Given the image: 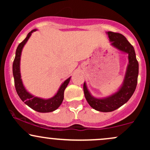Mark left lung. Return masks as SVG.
<instances>
[{
	"instance_id": "8db88e82",
	"label": "left lung",
	"mask_w": 150,
	"mask_h": 150,
	"mask_svg": "<svg viewBox=\"0 0 150 150\" xmlns=\"http://www.w3.org/2000/svg\"><path fill=\"white\" fill-rule=\"evenodd\" d=\"M111 45L120 51L128 54L129 63L127 67L123 85L118 92L104 99H97L92 97L84 82L83 89L85 97L91 107L101 112H111L114 111L128 101L132 97L136 89L138 77L139 65L136 59L133 46L129 43L123 34L108 32Z\"/></svg>"
}]
</instances>
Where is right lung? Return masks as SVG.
Returning <instances> with one entry per match:
<instances>
[{"instance_id":"add662e5","label":"right lung","mask_w":150,"mask_h":150,"mask_svg":"<svg viewBox=\"0 0 150 150\" xmlns=\"http://www.w3.org/2000/svg\"><path fill=\"white\" fill-rule=\"evenodd\" d=\"M35 31H37L36 29L29 32L27 37L19 44L16 49L15 57L13 64V77H14L15 87V89H16V92L18 93V96L20 97V99H22V101H24L25 104H27L28 106H30L31 108L41 113L51 112V111H53L56 109H57L60 106V105L62 104V102H63V98H64L65 89L66 88L68 83H69L70 77L67 79L62 84L56 95L52 98H51V99H44L37 97H34L33 95H32V94H30L26 90L23 84H22L21 75H20V56H21L22 50L23 49L24 46L27 43L30 36L32 35V32H35Z\"/></svg>"}]
</instances>
